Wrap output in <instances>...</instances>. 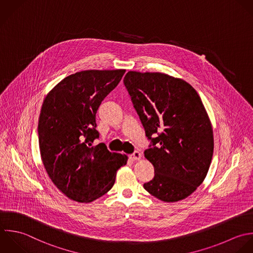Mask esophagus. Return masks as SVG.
Segmentation results:
<instances>
[{
    "label": "esophagus",
    "mask_w": 253,
    "mask_h": 253,
    "mask_svg": "<svg viewBox=\"0 0 253 253\" xmlns=\"http://www.w3.org/2000/svg\"><path fill=\"white\" fill-rule=\"evenodd\" d=\"M141 158H142L141 153H140V152H137V151L134 152V153L130 156V159L133 160V161H139Z\"/></svg>",
    "instance_id": "34e87169"
}]
</instances>
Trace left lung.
Instances as JSON below:
<instances>
[{
  "instance_id": "obj_1",
  "label": "left lung",
  "mask_w": 253,
  "mask_h": 253,
  "mask_svg": "<svg viewBox=\"0 0 253 253\" xmlns=\"http://www.w3.org/2000/svg\"><path fill=\"white\" fill-rule=\"evenodd\" d=\"M124 84L152 145L145 158L155 169L144 188L164 202L191 195L204 181L213 157L208 113L191 84L163 73L129 71Z\"/></svg>"
}]
</instances>
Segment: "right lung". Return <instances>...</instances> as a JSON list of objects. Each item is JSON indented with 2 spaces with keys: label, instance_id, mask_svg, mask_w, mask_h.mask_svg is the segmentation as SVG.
Segmentation results:
<instances>
[{
  "label": "right lung",
  "instance_id": "add662e5",
  "mask_svg": "<svg viewBox=\"0 0 253 253\" xmlns=\"http://www.w3.org/2000/svg\"><path fill=\"white\" fill-rule=\"evenodd\" d=\"M125 70H86L70 75L44 98L38 140L43 166L69 199L89 203L107 193L128 157L111 153L98 138L95 114Z\"/></svg>",
  "mask_w": 253,
  "mask_h": 253
}]
</instances>
